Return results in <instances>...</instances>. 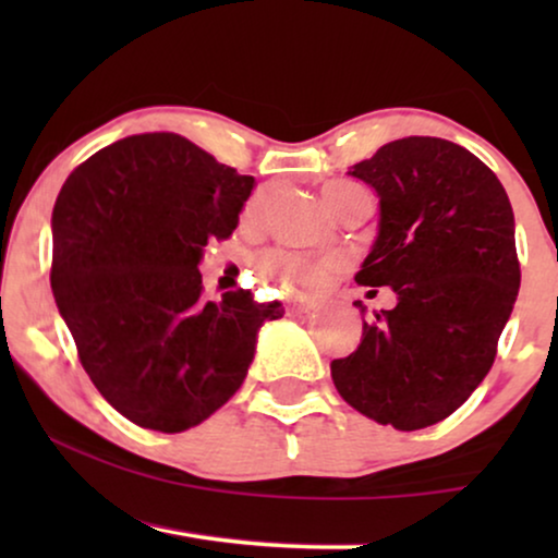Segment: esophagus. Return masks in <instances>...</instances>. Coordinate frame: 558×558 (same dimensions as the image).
I'll use <instances>...</instances> for the list:
<instances>
[{
    "instance_id": "obj_1",
    "label": "esophagus",
    "mask_w": 558,
    "mask_h": 558,
    "mask_svg": "<svg viewBox=\"0 0 558 558\" xmlns=\"http://www.w3.org/2000/svg\"><path fill=\"white\" fill-rule=\"evenodd\" d=\"M312 310V302H307V300H300V302H292L289 304V315H304V312H310Z\"/></svg>"
}]
</instances>
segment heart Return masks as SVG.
I'll list each match as a JSON object with an SVG mask.
<instances>
[{
  "mask_svg": "<svg viewBox=\"0 0 558 558\" xmlns=\"http://www.w3.org/2000/svg\"><path fill=\"white\" fill-rule=\"evenodd\" d=\"M319 195H323V203L327 205V210L335 213V216H342V213L353 208L355 203L368 201V193H365L361 185H355V182H342V180L327 182V185H323V190H319ZM264 203H266L264 193H256L251 197L246 208H243V220H248V223L258 220V216H262L264 210ZM264 266L266 269L281 271L287 279H292L294 284L317 287L323 284L330 274L338 271V258H317V262H312V258L271 254L264 258Z\"/></svg>",
  "mask_w": 558,
  "mask_h": 558,
  "instance_id": "b5f03b06",
  "label": "heart"
}]
</instances>
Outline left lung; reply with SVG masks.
Listing matches in <instances>:
<instances>
[{"instance_id": "obj_1", "label": "left lung", "mask_w": 558, "mask_h": 558, "mask_svg": "<svg viewBox=\"0 0 558 558\" xmlns=\"http://www.w3.org/2000/svg\"><path fill=\"white\" fill-rule=\"evenodd\" d=\"M348 174L380 208L355 281L391 287L396 307L363 323L332 384L363 416L416 432L460 409L495 361L521 287L513 208L490 167L437 136L388 142Z\"/></svg>"}]
</instances>
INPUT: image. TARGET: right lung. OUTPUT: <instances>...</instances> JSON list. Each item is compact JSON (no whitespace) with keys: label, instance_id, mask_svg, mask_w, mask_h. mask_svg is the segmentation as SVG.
<instances>
[{"label":"right lung","instance_id":"1","mask_svg":"<svg viewBox=\"0 0 558 558\" xmlns=\"http://www.w3.org/2000/svg\"><path fill=\"white\" fill-rule=\"evenodd\" d=\"M256 180L185 136L134 134L75 167L52 208L50 287L81 365L129 422L165 434L239 391L258 330L284 315L251 292L203 300L197 264Z\"/></svg>","mask_w":558,"mask_h":558}]
</instances>
